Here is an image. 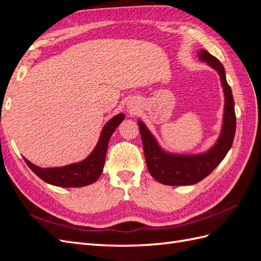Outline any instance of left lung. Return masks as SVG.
I'll list each match as a JSON object with an SVG mask.
<instances>
[{
	"label": "left lung",
	"instance_id": "left-lung-1",
	"mask_svg": "<svg viewBox=\"0 0 261 261\" xmlns=\"http://www.w3.org/2000/svg\"><path fill=\"white\" fill-rule=\"evenodd\" d=\"M198 58L200 61L207 62L208 65L217 70L221 85L223 87L224 114L222 130L215 146L207 152L200 154H175L164 151L146 125L138 121L149 173L164 185H194L202 180L224 159L234 140L236 129L234 99L231 87L226 82L224 67L217 58L206 50L201 49L198 52Z\"/></svg>",
	"mask_w": 261,
	"mask_h": 261
}]
</instances>
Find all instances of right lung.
Returning a JSON list of instances; mask_svg holds the SVG:
<instances>
[{"mask_svg": "<svg viewBox=\"0 0 261 261\" xmlns=\"http://www.w3.org/2000/svg\"><path fill=\"white\" fill-rule=\"evenodd\" d=\"M124 118L125 115L120 113L112 117L105 125L96 148L85 160L81 162L60 168L42 169L29 162L25 158H23V160L31 171L45 183L60 187H83L90 185L100 177L106 161L109 140Z\"/></svg>", "mask_w": 261, "mask_h": 261, "instance_id": "add662e5", "label": "right lung"}]
</instances>
